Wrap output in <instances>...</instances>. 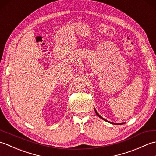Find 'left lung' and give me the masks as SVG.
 Returning <instances> with one entry per match:
<instances>
[{
	"label": "left lung",
	"mask_w": 156,
	"mask_h": 156,
	"mask_svg": "<svg viewBox=\"0 0 156 156\" xmlns=\"http://www.w3.org/2000/svg\"><path fill=\"white\" fill-rule=\"evenodd\" d=\"M94 111H95V112H96V114H97V116H98V117H100V118H101L102 119H103V120L104 121H107V122H110V123H112V124H114V125H122V124H123V123H114V122H109L108 121H107V120H106V119H105L104 118H102V117H101V115H99V114L98 113V112H97V111H96V109L94 108Z\"/></svg>",
	"instance_id": "left-lung-1"
}]
</instances>
